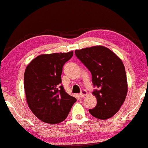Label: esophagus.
Masks as SVG:
<instances>
[{
  "label": "esophagus",
  "instance_id": "34e87169",
  "mask_svg": "<svg viewBox=\"0 0 148 148\" xmlns=\"http://www.w3.org/2000/svg\"><path fill=\"white\" fill-rule=\"evenodd\" d=\"M87 95H88V92H87L86 90H82L81 93L80 94V96L82 97V98H84V97L87 96Z\"/></svg>",
  "mask_w": 148,
  "mask_h": 148
}]
</instances>
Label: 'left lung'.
I'll use <instances>...</instances> for the list:
<instances>
[{
    "label": "left lung",
    "mask_w": 148,
    "mask_h": 148,
    "mask_svg": "<svg viewBox=\"0 0 148 148\" xmlns=\"http://www.w3.org/2000/svg\"><path fill=\"white\" fill-rule=\"evenodd\" d=\"M75 54L91 72L93 84L98 88L92 92L97 104L89 112L100 120L110 118L119 111L127 93L122 60L109 48L100 45L76 50Z\"/></svg>",
    "instance_id": "8db88e82"
}]
</instances>
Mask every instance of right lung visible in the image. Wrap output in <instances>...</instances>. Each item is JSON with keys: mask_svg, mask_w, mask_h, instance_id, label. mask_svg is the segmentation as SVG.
I'll use <instances>...</instances> for the list:
<instances>
[{"mask_svg": "<svg viewBox=\"0 0 148 148\" xmlns=\"http://www.w3.org/2000/svg\"><path fill=\"white\" fill-rule=\"evenodd\" d=\"M72 56L73 51L41 54L26 68L24 87L26 102L34 116L44 122H62L76 102L60 86L63 66Z\"/></svg>", "mask_w": 148, "mask_h": 148, "instance_id": "obj_1", "label": "right lung"}]
</instances>
